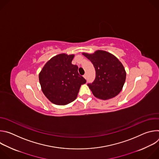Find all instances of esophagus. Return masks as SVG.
Masks as SVG:
<instances>
[{
  "label": "esophagus",
  "mask_w": 159,
  "mask_h": 159,
  "mask_svg": "<svg viewBox=\"0 0 159 159\" xmlns=\"http://www.w3.org/2000/svg\"><path fill=\"white\" fill-rule=\"evenodd\" d=\"M84 77L85 79H86V78H87V74H85L84 75Z\"/></svg>",
  "instance_id": "34e87169"
}]
</instances>
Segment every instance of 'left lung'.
<instances>
[{"label":"left lung","instance_id":"obj_1","mask_svg":"<svg viewBox=\"0 0 159 159\" xmlns=\"http://www.w3.org/2000/svg\"><path fill=\"white\" fill-rule=\"evenodd\" d=\"M95 68L96 79L87 84L95 97L106 100L117 96L121 90L125 80V68L119 60L112 54L102 50L94 54L83 53Z\"/></svg>","mask_w":159,"mask_h":159}]
</instances>
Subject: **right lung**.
<instances>
[{
    "label": "right lung",
    "instance_id": "1",
    "mask_svg": "<svg viewBox=\"0 0 159 159\" xmlns=\"http://www.w3.org/2000/svg\"><path fill=\"white\" fill-rule=\"evenodd\" d=\"M74 57L60 54L53 57L39 75L43 94L55 104L65 105L74 101L81 85L86 83L78 72V66L72 63Z\"/></svg>",
    "mask_w": 159,
    "mask_h": 159
}]
</instances>
